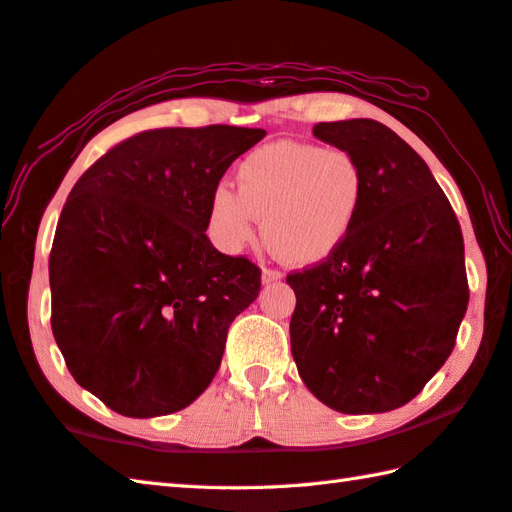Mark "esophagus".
Here are the masks:
<instances>
[{"mask_svg":"<svg viewBox=\"0 0 512 512\" xmlns=\"http://www.w3.org/2000/svg\"><path fill=\"white\" fill-rule=\"evenodd\" d=\"M284 275L279 273V270H273V268H264L262 270V284H275V282H282Z\"/></svg>","mask_w":512,"mask_h":512,"instance_id":"obj_1","label":"esophagus"}]
</instances>
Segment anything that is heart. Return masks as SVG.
<instances>
[{"label": "heart", "instance_id": "1", "mask_svg": "<svg viewBox=\"0 0 512 512\" xmlns=\"http://www.w3.org/2000/svg\"><path fill=\"white\" fill-rule=\"evenodd\" d=\"M237 193L217 186L208 202L215 244L237 253L264 219L268 248L286 264L313 266L337 253L362 210L366 177L355 155L304 142H270L237 166Z\"/></svg>", "mask_w": 512, "mask_h": 512}]
</instances>
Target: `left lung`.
Returning a JSON list of instances; mask_svg holds the SVG:
<instances>
[{"mask_svg": "<svg viewBox=\"0 0 512 512\" xmlns=\"http://www.w3.org/2000/svg\"><path fill=\"white\" fill-rule=\"evenodd\" d=\"M362 164L359 219L337 253L286 277L290 350L306 388L346 415L408 404L453 353L468 308L464 237L444 190L375 119L313 128Z\"/></svg>", "mask_w": 512, "mask_h": 512, "instance_id": "1", "label": "left lung"}]
</instances>
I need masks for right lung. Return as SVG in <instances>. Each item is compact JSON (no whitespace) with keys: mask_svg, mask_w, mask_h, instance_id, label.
I'll return each mask as SVG.
<instances>
[{"mask_svg":"<svg viewBox=\"0 0 512 512\" xmlns=\"http://www.w3.org/2000/svg\"><path fill=\"white\" fill-rule=\"evenodd\" d=\"M262 128H159L97 159L70 190L48 277L75 382L126 417L190 406L222 364L259 268L210 244L208 202Z\"/></svg>","mask_w":512,"mask_h":512,"instance_id":"right-lung-1","label":"right lung"}]
</instances>
